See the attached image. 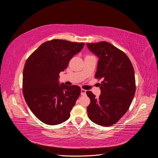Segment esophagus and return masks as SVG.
<instances>
[{"label":"esophagus","instance_id":"1","mask_svg":"<svg viewBox=\"0 0 158 158\" xmlns=\"http://www.w3.org/2000/svg\"><path fill=\"white\" fill-rule=\"evenodd\" d=\"M85 94H86V90H85L82 88L81 89V95H85Z\"/></svg>","mask_w":158,"mask_h":158}]
</instances>
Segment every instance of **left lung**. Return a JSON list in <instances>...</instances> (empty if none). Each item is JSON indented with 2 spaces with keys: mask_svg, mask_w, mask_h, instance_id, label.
<instances>
[{
  "mask_svg": "<svg viewBox=\"0 0 158 158\" xmlns=\"http://www.w3.org/2000/svg\"><path fill=\"white\" fill-rule=\"evenodd\" d=\"M99 60L95 78L102 79L99 98L90 91L87 95L89 119L103 127L115 124L129 109L136 92L135 70L127 55L106 41L87 44Z\"/></svg>",
  "mask_w": 158,
  "mask_h": 158,
  "instance_id": "left-lung-1",
  "label": "left lung"
}]
</instances>
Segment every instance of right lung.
I'll list each match as a JSON object with an SVG mask.
<instances>
[{
	"mask_svg": "<svg viewBox=\"0 0 158 158\" xmlns=\"http://www.w3.org/2000/svg\"><path fill=\"white\" fill-rule=\"evenodd\" d=\"M84 43L52 40L28 57L23 71V94L35 117L47 125L66 121L81 92L78 85H59V73L82 49Z\"/></svg>",
	"mask_w": 158,
	"mask_h": 158,
	"instance_id": "1",
	"label": "right lung"
}]
</instances>
